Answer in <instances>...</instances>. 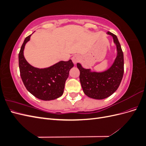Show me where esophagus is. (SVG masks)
Instances as JSON below:
<instances>
[{
  "instance_id": "34e87169",
  "label": "esophagus",
  "mask_w": 146,
  "mask_h": 146,
  "mask_svg": "<svg viewBox=\"0 0 146 146\" xmlns=\"http://www.w3.org/2000/svg\"><path fill=\"white\" fill-rule=\"evenodd\" d=\"M80 60V57L78 55H75L72 57V61L74 64H76Z\"/></svg>"
}]
</instances>
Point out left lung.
Segmentation results:
<instances>
[{
  "label": "left lung",
  "mask_w": 146,
  "mask_h": 146,
  "mask_svg": "<svg viewBox=\"0 0 146 146\" xmlns=\"http://www.w3.org/2000/svg\"><path fill=\"white\" fill-rule=\"evenodd\" d=\"M107 34L113 37L116 46L117 55L112 65L104 71L96 72L77 64L84 93L94 99H104L112 95L120 85L123 75V55L120 43L115 35L110 32Z\"/></svg>",
  "instance_id": "obj_1"
}]
</instances>
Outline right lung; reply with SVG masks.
Masks as SVG:
<instances>
[{"instance_id":"right-lung-1","label":"right lung","mask_w":146,"mask_h":146,"mask_svg":"<svg viewBox=\"0 0 146 146\" xmlns=\"http://www.w3.org/2000/svg\"><path fill=\"white\" fill-rule=\"evenodd\" d=\"M32 35L25 38L19 54L22 80L26 89L36 98L42 100L56 99L63 94L66 80L74 64L69 60L68 61H60L46 68H35L30 65L25 58L24 50Z\"/></svg>"}]
</instances>
